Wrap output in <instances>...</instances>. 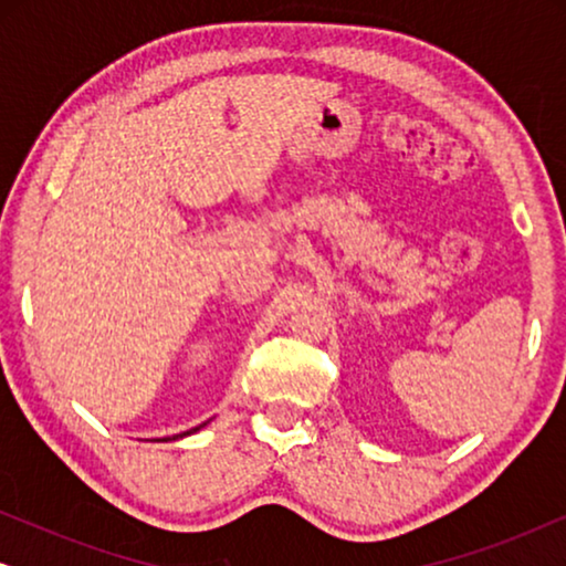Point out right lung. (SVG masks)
<instances>
[{"instance_id":"add662e5","label":"right lung","mask_w":566,"mask_h":566,"mask_svg":"<svg viewBox=\"0 0 566 566\" xmlns=\"http://www.w3.org/2000/svg\"><path fill=\"white\" fill-rule=\"evenodd\" d=\"M198 428H192V430H188V432H182V436H190V432H196ZM182 436H175V438H182ZM167 440V438H165Z\"/></svg>"}]
</instances>
